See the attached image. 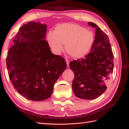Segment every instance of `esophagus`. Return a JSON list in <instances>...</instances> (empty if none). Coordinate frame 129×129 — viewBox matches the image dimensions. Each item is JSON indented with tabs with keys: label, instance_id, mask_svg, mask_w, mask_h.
Instances as JSON below:
<instances>
[{
	"label": "esophagus",
	"instance_id": "1",
	"mask_svg": "<svg viewBox=\"0 0 129 129\" xmlns=\"http://www.w3.org/2000/svg\"><path fill=\"white\" fill-rule=\"evenodd\" d=\"M65 60H66V62H67V66H68V67H69V62H70L69 60H68V59H66Z\"/></svg>",
	"mask_w": 129,
	"mask_h": 129
}]
</instances>
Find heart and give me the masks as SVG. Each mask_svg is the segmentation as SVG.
<instances>
[{
	"instance_id": "b5f03b06",
	"label": "heart",
	"mask_w": 129,
	"mask_h": 129,
	"mask_svg": "<svg viewBox=\"0 0 129 129\" xmlns=\"http://www.w3.org/2000/svg\"><path fill=\"white\" fill-rule=\"evenodd\" d=\"M48 44L51 51L58 55L64 50L71 56L80 58L88 53L94 43L93 33L80 25L74 24H62L57 26L55 32H49Z\"/></svg>"
}]
</instances>
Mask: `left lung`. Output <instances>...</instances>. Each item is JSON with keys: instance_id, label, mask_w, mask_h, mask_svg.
Masks as SVG:
<instances>
[{"instance_id": "obj_1", "label": "left lung", "mask_w": 129, "mask_h": 129, "mask_svg": "<svg viewBox=\"0 0 129 129\" xmlns=\"http://www.w3.org/2000/svg\"><path fill=\"white\" fill-rule=\"evenodd\" d=\"M94 43L90 53L85 58L74 60L69 67L74 73L73 90L76 96L83 99L96 98L107 89L106 84L113 72L114 55L107 35L95 24Z\"/></svg>"}]
</instances>
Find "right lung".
Returning a JSON list of instances; mask_svg holds the SVG:
<instances>
[{"instance_id":"right-lung-1","label":"right lung","mask_w":129,"mask_h":129,"mask_svg":"<svg viewBox=\"0 0 129 129\" xmlns=\"http://www.w3.org/2000/svg\"><path fill=\"white\" fill-rule=\"evenodd\" d=\"M46 25L30 21L19 29L8 52L9 77L16 91L29 100L50 97L54 85L66 69L63 57L51 53L45 40Z\"/></svg>"}]
</instances>
